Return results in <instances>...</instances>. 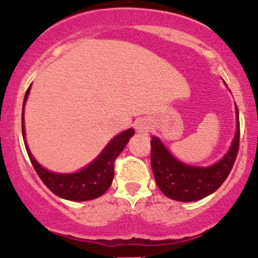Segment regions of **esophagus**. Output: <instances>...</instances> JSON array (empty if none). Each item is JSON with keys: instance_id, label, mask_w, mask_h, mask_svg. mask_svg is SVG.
<instances>
[{"instance_id": "34e87169", "label": "esophagus", "mask_w": 258, "mask_h": 258, "mask_svg": "<svg viewBox=\"0 0 258 258\" xmlns=\"http://www.w3.org/2000/svg\"><path fill=\"white\" fill-rule=\"evenodd\" d=\"M135 125H136V130H137V132H147L149 131L150 128L149 122H148L147 120H138Z\"/></svg>"}]
</instances>
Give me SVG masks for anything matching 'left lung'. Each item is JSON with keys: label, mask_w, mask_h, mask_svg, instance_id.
Segmentation results:
<instances>
[{"label": "left lung", "mask_w": 258, "mask_h": 258, "mask_svg": "<svg viewBox=\"0 0 258 258\" xmlns=\"http://www.w3.org/2000/svg\"><path fill=\"white\" fill-rule=\"evenodd\" d=\"M235 109L238 127L232 147L223 159L210 167H195L183 164L171 155L158 138L153 137L150 142L152 170L156 184L166 197L177 201H197L217 190L227 179L238 156L240 142L238 106Z\"/></svg>", "instance_id": "obj_1"}]
</instances>
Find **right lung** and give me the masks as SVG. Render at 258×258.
<instances>
[{
    "label": "right lung",
    "mask_w": 258,
    "mask_h": 258,
    "mask_svg": "<svg viewBox=\"0 0 258 258\" xmlns=\"http://www.w3.org/2000/svg\"><path fill=\"white\" fill-rule=\"evenodd\" d=\"M28 88L25 93L24 105L26 98L29 96ZM24 109L22 114V132L24 137V143L29 158L36 171L38 177L46 184L47 188L58 197L63 199L72 201H86L99 198L108 190L111 185L112 178H114V161L122 152L123 148L128 142V139L135 133L133 128L127 130L120 133L115 138H112L110 143L105 147V149L100 153V155L94 160L92 164L85 167L84 170L79 171L76 173L60 174L53 173L43 168L31 155L30 150L25 142V130H24Z\"/></svg>",
    "instance_id": "obj_1"
}]
</instances>
